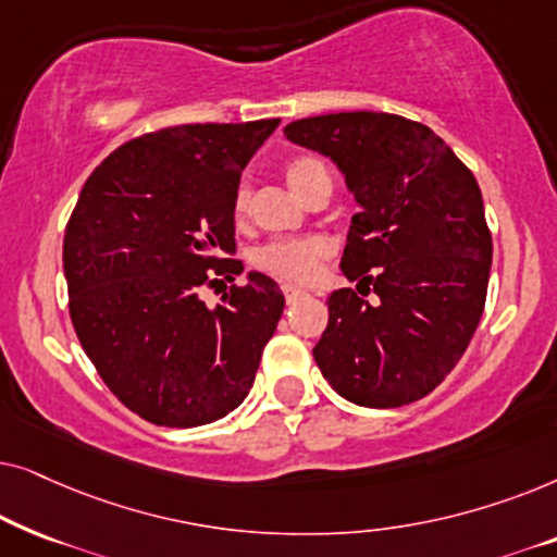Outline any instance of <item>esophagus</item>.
Returning a JSON list of instances; mask_svg holds the SVG:
<instances>
[{
  "label": "esophagus",
  "instance_id": "esophagus-1",
  "mask_svg": "<svg viewBox=\"0 0 557 557\" xmlns=\"http://www.w3.org/2000/svg\"><path fill=\"white\" fill-rule=\"evenodd\" d=\"M281 288H284V296H286V301H288V304L299 301V299H301V296H307V292H304V288H299V286L284 284V286H281Z\"/></svg>",
  "mask_w": 557,
  "mask_h": 557
}]
</instances>
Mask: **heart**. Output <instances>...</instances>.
Returning <instances> with one entry per match:
<instances>
[{
  "instance_id": "b5f03b06",
  "label": "heart",
  "mask_w": 557,
  "mask_h": 557,
  "mask_svg": "<svg viewBox=\"0 0 557 557\" xmlns=\"http://www.w3.org/2000/svg\"><path fill=\"white\" fill-rule=\"evenodd\" d=\"M319 180H330L326 166L319 157L299 154L286 162V182L299 197H307L311 187ZM250 202L248 185H238L233 195V212L235 218H243ZM332 253L330 240L309 235V238H281L263 243L253 253L256 269H261L269 276H276L288 284H307L317 276L319 265H322Z\"/></svg>"
}]
</instances>
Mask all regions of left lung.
<instances>
[{"instance_id":"1","label":"left lung","mask_w":557,"mask_h":557,"mask_svg":"<svg viewBox=\"0 0 557 557\" xmlns=\"http://www.w3.org/2000/svg\"><path fill=\"white\" fill-rule=\"evenodd\" d=\"M284 134L345 174L360 212L342 273L379 296L330 294L319 370L357 406L421 400L467 352L484 311L492 233L476 177L429 126L395 113H326Z\"/></svg>"}]
</instances>
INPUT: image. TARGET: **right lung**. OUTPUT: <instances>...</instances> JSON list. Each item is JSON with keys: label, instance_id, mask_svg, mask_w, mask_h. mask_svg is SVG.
Returning a JSON list of instances; mask_svg holds the SVG:
<instances>
[{"label": "right lung", "instance_id": "add662e5", "mask_svg": "<svg viewBox=\"0 0 557 557\" xmlns=\"http://www.w3.org/2000/svg\"><path fill=\"white\" fill-rule=\"evenodd\" d=\"M281 119L182 124L136 136L86 180L65 225L67 309L109 391L166 429L238 408L284 294L263 273L235 284L233 195ZM234 286L210 310L201 292Z\"/></svg>", "mask_w": 557, "mask_h": 557}]
</instances>
